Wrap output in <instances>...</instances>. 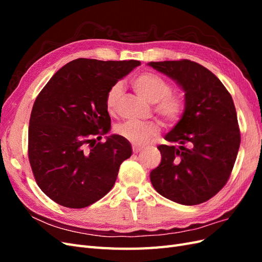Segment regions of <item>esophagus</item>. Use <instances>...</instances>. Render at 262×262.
<instances>
[{
  "label": "esophagus",
  "instance_id": "obj_1",
  "mask_svg": "<svg viewBox=\"0 0 262 262\" xmlns=\"http://www.w3.org/2000/svg\"><path fill=\"white\" fill-rule=\"evenodd\" d=\"M141 150H142V148H141V147H137V146H133V153H134V154H137V153L141 152Z\"/></svg>",
  "mask_w": 262,
  "mask_h": 262
}]
</instances>
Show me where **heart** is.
Returning <instances> with one entry per match:
<instances>
[{"label": "heart", "instance_id": "b5f03b06", "mask_svg": "<svg viewBox=\"0 0 262 262\" xmlns=\"http://www.w3.org/2000/svg\"><path fill=\"white\" fill-rule=\"evenodd\" d=\"M132 87L139 96L149 104H155V113L165 123H176L185 113V98L177 93H170V85L163 77L152 72H144L133 78ZM122 95V86L117 83L110 87L106 95V109L113 115ZM119 136L129 141L134 146H143L160 134L157 123L125 122L116 128Z\"/></svg>", "mask_w": 262, "mask_h": 262}]
</instances>
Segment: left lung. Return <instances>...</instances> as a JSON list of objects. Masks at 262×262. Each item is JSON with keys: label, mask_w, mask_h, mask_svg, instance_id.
<instances>
[{"label": "left lung", "mask_w": 262, "mask_h": 262, "mask_svg": "<svg viewBox=\"0 0 262 262\" xmlns=\"http://www.w3.org/2000/svg\"><path fill=\"white\" fill-rule=\"evenodd\" d=\"M185 92L186 109L158 145L162 162L149 173L156 191L184 205L208 201L225 186L241 132L231 94L211 71L190 60L147 63ZM178 144V146H173Z\"/></svg>", "instance_id": "left-lung-1"}]
</instances>
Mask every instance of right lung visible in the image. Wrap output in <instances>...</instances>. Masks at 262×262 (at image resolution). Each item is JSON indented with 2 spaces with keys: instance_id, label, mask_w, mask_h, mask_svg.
Wrapping results in <instances>:
<instances>
[{
  "instance_id": "obj_1",
  "label": "right lung",
  "mask_w": 262,
  "mask_h": 262,
  "mask_svg": "<svg viewBox=\"0 0 262 262\" xmlns=\"http://www.w3.org/2000/svg\"><path fill=\"white\" fill-rule=\"evenodd\" d=\"M140 61L76 59L55 73L31 110L28 157L37 185L60 205L82 209L114 187L131 145L110 130L106 95Z\"/></svg>"
}]
</instances>
